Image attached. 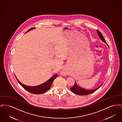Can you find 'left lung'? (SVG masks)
Returning <instances> with one entry per match:
<instances>
[{
	"instance_id": "left-lung-1",
	"label": "left lung",
	"mask_w": 122,
	"mask_h": 122,
	"mask_svg": "<svg viewBox=\"0 0 122 122\" xmlns=\"http://www.w3.org/2000/svg\"><path fill=\"white\" fill-rule=\"evenodd\" d=\"M97 33L98 34L100 39H101V40L103 41L104 43H105L108 46V44L107 42V41L105 40L104 38L103 37V36L102 35V34L98 30H97ZM76 82V81H75ZM102 85H101V86H100L99 87H97V88H96V89H94V90H86L85 89H84L83 88L80 87L79 86H78L76 82V83L74 84V86L73 87L70 88V90L73 92V93L78 95H80V96H84V95H87L89 94H90L91 93H93L94 92H95V91H96L97 90H98L100 87L102 86Z\"/></svg>"
}]
</instances>
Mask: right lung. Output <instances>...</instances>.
<instances>
[{
	"label": "right lung",
	"instance_id": "right-lung-1",
	"mask_svg": "<svg viewBox=\"0 0 122 122\" xmlns=\"http://www.w3.org/2000/svg\"><path fill=\"white\" fill-rule=\"evenodd\" d=\"M35 28V27L31 28L28 30L26 31V32H27L28 31H29L32 29H34ZM57 76H58L57 74H56L54 76H52L49 80H48L47 81L45 82V83H44L41 85H40L39 86H29L22 84L21 83H20V81H18V80L17 79L16 77V78L17 80L18 83L27 91L29 92H30V93H33V94H42V93L46 92L50 88L53 81Z\"/></svg>",
	"mask_w": 122,
	"mask_h": 122
}]
</instances>
